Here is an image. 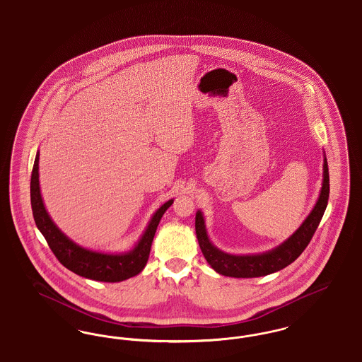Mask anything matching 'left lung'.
<instances>
[{
	"label": "left lung",
	"instance_id": "8db88e82",
	"mask_svg": "<svg viewBox=\"0 0 362 362\" xmlns=\"http://www.w3.org/2000/svg\"><path fill=\"white\" fill-rule=\"evenodd\" d=\"M329 195V176H328L327 158L325 157L323 164V185L319 199L312 209L310 216L292 236L274 250L259 254V255H230L216 248L209 240L205 220L201 211L195 216V232L201 251L207 263L218 273L225 276L235 278H255L267 276L282 270L298 258L310 244V239L320 224V220L327 207Z\"/></svg>",
	"mask_w": 362,
	"mask_h": 362
}]
</instances>
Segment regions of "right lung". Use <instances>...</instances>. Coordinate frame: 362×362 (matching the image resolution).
Masks as SVG:
<instances>
[{
	"label": "right lung",
	"mask_w": 362,
	"mask_h": 362,
	"mask_svg": "<svg viewBox=\"0 0 362 362\" xmlns=\"http://www.w3.org/2000/svg\"><path fill=\"white\" fill-rule=\"evenodd\" d=\"M173 204V199L157 209L146 230L139 239L137 245L127 254H104L83 248L68 239L52 223L43 204L39 187V152L35 157L34 168L31 175V206L35 224L42 232L52 254L70 272L77 276L102 282H119L141 273L148 262L152 241L155 238L157 225L165 210Z\"/></svg>",
	"instance_id": "add662e5"
}]
</instances>
